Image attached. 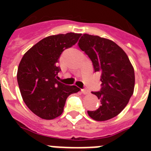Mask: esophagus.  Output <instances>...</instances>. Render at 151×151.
Listing matches in <instances>:
<instances>
[{
	"label": "esophagus",
	"mask_w": 151,
	"mask_h": 151,
	"mask_svg": "<svg viewBox=\"0 0 151 151\" xmlns=\"http://www.w3.org/2000/svg\"><path fill=\"white\" fill-rule=\"evenodd\" d=\"M81 92H82L83 94H85V95L88 94V93H89L88 90H87V89H81Z\"/></svg>",
	"instance_id": "34e87169"
}]
</instances>
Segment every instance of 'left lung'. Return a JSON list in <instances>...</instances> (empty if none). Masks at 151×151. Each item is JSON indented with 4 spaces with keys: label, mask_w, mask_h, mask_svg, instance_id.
<instances>
[{
    "label": "left lung",
    "mask_w": 151,
    "mask_h": 151,
    "mask_svg": "<svg viewBox=\"0 0 151 151\" xmlns=\"http://www.w3.org/2000/svg\"><path fill=\"white\" fill-rule=\"evenodd\" d=\"M78 46L92 60L95 72L101 74L100 91L92 92L101 106L88 114L99 122L111 119L124 110L133 94V66L124 50L109 39L85 34Z\"/></svg>",
    "instance_id": "1"
}]
</instances>
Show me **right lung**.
<instances>
[{"mask_svg":"<svg viewBox=\"0 0 151 151\" xmlns=\"http://www.w3.org/2000/svg\"><path fill=\"white\" fill-rule=\"evenodd\" d=\"M81 34L67 33L47 37L22 56L17 81L22 99L32 112L42 119L52 120L63 111L67 97L80 91L75 85L56 80L62 52L78 42Z\"/></svg>","mask_w":151,"mask_h":151,"instance_id":"1","label":"right lung"}]
</instances>
